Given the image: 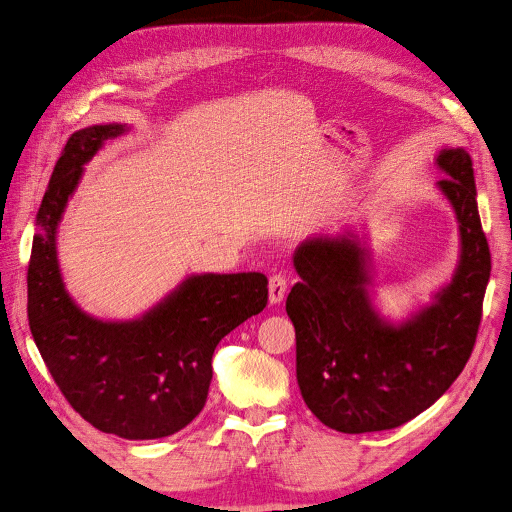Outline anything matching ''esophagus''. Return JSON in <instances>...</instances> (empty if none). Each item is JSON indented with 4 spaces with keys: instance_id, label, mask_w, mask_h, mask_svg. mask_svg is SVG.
<instances>
[{
    "instance_id": "1",
    "label": "esophagus",
    "mask_w": 512,
    "mask_h": 512,
    "mask_svg": "<svg viewBox=\"0 0 512 512\" xmlns=\"http://www.w3.org/2000/svg\"><path fill=\"white\" fill-rule=\"evenodd\" d=\"M287 285H289V279L285 273L271 275V279H269V302L271 304H279L283 300Z\"/></svg>"
}]
</instances>
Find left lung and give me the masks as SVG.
I'll use <instances>...</instances> for the list:
<instances>
[{
  "label": "left lung",
  "instance_id": "left-lung-1",
  "mask_svg": "<svg viewBox=\"0 0 512 512\" xmlns=\"http://www.w3.org/2000/svg\"><path fill=\"white\" fill-rule=\"evenodd\" d=\"M437 182L462 237L456 275L437 302L393 326L373 308L364 249L356 239H310L294 255L302 277L285 310L296 328V373L310 411L342 433L393 429L440 399L464 371L482 320L490 249L474 168L462 148L437 156Z\"/></svg>",
  "mask_w": 512,
  "mask_h": 512
}]
</instances>
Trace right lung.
<instances>
[{"instance_id": "add662e5", "label": "right lung", "mask_w": 512, "mask_h": 512, "mask_svg": "<svg viewBox=\"0 0 512 512\" xmlns=\"http://www.w3.org/2000/svg\"><path fill=\"white\" fill-rule=\"evenodd\" d=\"M123 125L72 133L38 210L28 265V322L64 399L93 427L125 440H158L204 407L216 344L267 306L263 273L188 277L133 322H101L66 294L56 261V227L68 196L105 139Z\"/></svg>"}]
</instances>
